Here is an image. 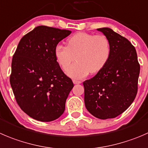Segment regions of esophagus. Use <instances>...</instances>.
I'll return each instance as SVG.
<instances>
[{"label":"esophagus","instance_id":"esophagus-1","mask_svg":"<svg viewBox=\"0 0 148 148\" xmlns=\"http://www.w3.org/2000/svg\"><path fill=\"white\" fill-rule=\"evenodd\" d=\"M73 82H74V84H81L82 82L81 81H79V80L74 79V80H73Z\"/></svg>","mask_w":148,"mask_h":148}]
</instances>
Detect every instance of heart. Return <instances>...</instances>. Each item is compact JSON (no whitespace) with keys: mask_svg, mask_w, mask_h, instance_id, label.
Listing matches in <instances>:
<instances>
[{"mask_svg":"<svg viewBox=\"0 0 148 148\" xmlns=\"http://www.w3.org/2000/svg\"><path fill=\"white\" fill-rule=\"evenodd\" d=\"M54 55L63 69L68 68L76 56L77 62L66 70V74L80 79L90 72L96 74L103 69L110 58V45L105 35L78 32L68 38L66 47L58 44L54 48Z\"/></svg>","mask_w":148,"mask_h":148,"instance_id":"1","label":"heart"}]
</instances>
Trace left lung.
Here are the masks:
<instances>
[{
	"mask_svg": "<svg viewBox=\"0 0 148 148\" xmlns=\"http://www.w3.org/2000/svg\"><path fill=\"white\" fill-rule=\"evenodd\" d=\"M108 39L110 55L94 77L83 82L86 108L100 119H113L125 111L135 99L140 66L135 48L111 29L100 28Z\"/></svg>",
	"mask_w": 148,
	"mask_h": 148,
	"instance_id": "obj_1",
	"label": "left lung"
}]
</instances>
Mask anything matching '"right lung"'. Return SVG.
Segmentation results:
<instances>
[{
    "mask_svg": "<svg viewBox=\"0 0 148 148\" xmlns=\"http://www.w3.org/2000/svg\"><path fill=\"white\" fill-rule=\"evenodd\" d=\"M71 32L38 26L21 38L13 56L10 84L18 106L34 119L51 121L64 112L74 84L56 62L54 48Z\"/></svg>",
    "mask_w": 148,
    "mask_h": 148,
    "instance_id": "right-lung-1",
    "label": "right lung"
}]
</instances>
